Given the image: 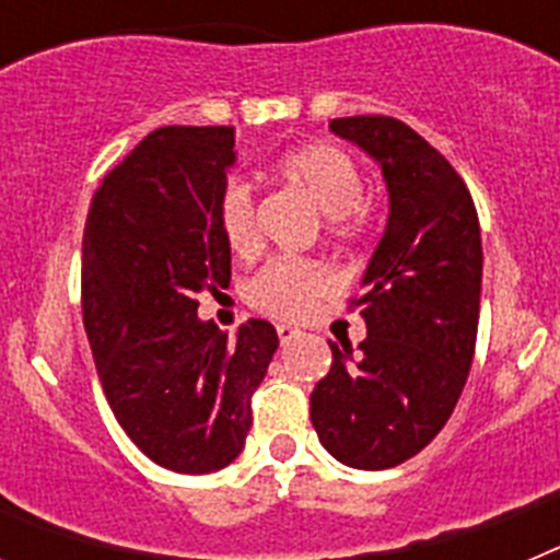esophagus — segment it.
<instances>
[{"label": "esophagus", "mask_w": 560, "mask_h": 560, "mask_svg": "<svg viewBox=\"0 0 560 560\" xmlns=\"http://www.w3.org/2000/svg\"><path fill=\"white\" fill-rule=\"evenodd\" d=\"M300 330L296 328H289V325H277V339H280V345H291L294 339H300Z\"/></svg>", "instance_id": "34e87169"}]
</instances>
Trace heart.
Instances as JSON below:
<instances>
[{"instance_id": "heart-1", "label": "heart", "mask_w": 560, "mask_h": 560, "mask_svg": "<svg viewBox=\"0 0 560 560\" xmlns=\"http://www.w3.org/2000/svg\"><path fill=\"white\" fill-rule=\"evenodd\" d=\"M277 173L291 185L303 187L314 205L328 215V226L339 237H361L373 224V212L361 199L364 182L355 160L345 148L314 142L277 160ZM221 237L237 257L255 255L260 232L255 221V196L241 179H230L215 207ZM339 289L334 271L314 260H271L246 285V296L255 308L280 319H305Z\"/></svg>"}]
</instances>
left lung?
<instances>
[{"label":"left lung","mask_w":560,"mask_h":560,"mask_svg":"<svg viewBox=\"0 0 560 560\" xmlns=\"http://www.w3.org/2000/svg\"><path fill=\"white\" fill-rule=\"evenodd\" d=\"M381 165L389 219L353 300L368 339L330 341L311 423L339 463L384 471L446 427L474 361L482 237L471 192L438 148L384 114L330 120Z\"/></svg>","instance_id":"1"}]
</instances>
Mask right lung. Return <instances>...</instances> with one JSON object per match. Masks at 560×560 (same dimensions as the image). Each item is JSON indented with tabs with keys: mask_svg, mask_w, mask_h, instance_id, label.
<instances>
[{
	"mask_svg": "<svg viewBox=\"0 0 560 560\" xmlns=\"http://www.w3.org/2000/svg\"><path fill=\"white\" fill-rule=\"evenodd\" d=\"M232 148V126L156 128L103 176L83 230V328L103 393L133 446L176 474L244 452L280 345L266 319L230 339L196 314L201 291L230 285L215 207Z\"/></svg>",
	"mask_w": 560,
	"mask_h": 560,
	"instance_id": "obj_1",
	"label": "right lung"
}]
</instances>
